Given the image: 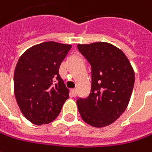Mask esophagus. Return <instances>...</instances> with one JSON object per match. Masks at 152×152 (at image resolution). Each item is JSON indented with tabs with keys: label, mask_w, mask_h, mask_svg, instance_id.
<instances>
[{
	"label": "esophagus",
	"mask_w": 152,
	"mask_h": 152,
	"mask_svg": "<svg viewBox=\"0 0 152 152\" xmlns=\"http://www.w3.org/2000/svg\"><path fill=\"white\" fill-rule=\"evenodd\" d=\"M71 93H72L73 96H75V97L77 95V91H76V89H72V90H71Z\"/></svg>",
	"instance_id": "34e87169"
}]
</instances>
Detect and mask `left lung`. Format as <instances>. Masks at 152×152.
Wrapping results in <instances>:
<instances>
[{"mask_svg": "<svg viewBox=\"0 0 152 152\" xmlns=\"http://www.w3.org/2000/svg\"><path fill=\"white\" fill-rule=\"evenodd\" d=\"M79 52L92 69L91 93L76 100L88 124L103 128L120 117L129 104L134 85V71L122 50L108 42L78 44Z\"/></svg>", "mask_w": 152, "mask_h": 152, "instance_id": "8db88e82", "label": "left lung"}]
</instances>
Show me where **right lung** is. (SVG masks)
Wrapping results in <instances>:
<instances>
[{"instance_id":"right-lung-1","label":"right lung","mask_w":152,"mask_h":152,"mask_svg":"<svg viewBox=\"0 0 152 152\" xmlns=\"http://www.w3.org/2000/svg\"><path fill=\"white\" fill-rule=\"evenodd\" d=\"M71 45L46 42L27 49L17 63L13 87L18 105L36 125L53 122L60 113L69 89L58 69Z\"/></svg>"}]
</instances>
